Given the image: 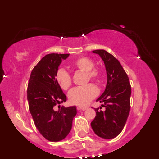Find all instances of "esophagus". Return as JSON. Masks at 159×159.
<instances>
[{"label": "esophagus", "mask_w": 159, "mask_h": 159, "mask_svg": "<svg viewBox=\"0 0 159 159\" xmlns=\"http://www.w3.org/2000/svg\"><path fill=\"white\" fill-rule=\"evenodd\" d=\"M77 109H78V110L85 111V110H87V107H81V106H78V107H77Z\"/></svg>", "instance_id": "1"}]
</instances>
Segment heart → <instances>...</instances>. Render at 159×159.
I'll list each match as a JSON object with an SVG mask.
<instances>
[{"mask_svg":"<svg viewBox=\"0 0 159 159\" xmlns=\"http://www.w3.org/2000/svg\"><path fill=\"white\" fill-rule=\"evenodd\" d=\"M94 62L87 57H81L76 59L72 63V66L75 69L86 72V80H90L96 83H101L102 72L97 68H93ZM57 83L63 90H66L72 85V78L68 72L63 69H59L55 75ZM98 90L93 84H87L84 87H75L69 93L68 97L70 103L75 105L84 106L88 105L97 96Z\"/></svg>","mask_w":159,"mask_h":159,"instance_id":"b5f03b06","label":"heart"}]
</instances>
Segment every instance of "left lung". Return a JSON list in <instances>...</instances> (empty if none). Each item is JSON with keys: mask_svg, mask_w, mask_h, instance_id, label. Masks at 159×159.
Listing matches in <instances>:
<instances>
[{"mask_svg": "<svg viewBox=\"0 0 159 159\" xmlns=\"http://www.w3.org/2000/svg\"><path fill=\"white\" fill-rule=\"evenodd\" d=\"M101 57L107 72V85L96 102L103 103L105 111L95 108L96 115L91 127L96 135L112 139L123 131L130 111L131 85L129 77L117 59L106 51H93ZM102 107H100V109Z\"/></svg>", "mask_w": 159, "mask_h": 159, "instance_id": "left-lung-1", "label": "left lung"}]
</instances>
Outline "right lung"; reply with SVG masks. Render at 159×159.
<instances>
[{
	"instance_id": "obj_1",
	"label": "right lung",
	"mask_w": 159,
	"mask_h": 159,
	"mask_svg": "<svg viewBox=\"0 0 159 159\" xmlns=\"http://www.w3.org/2000/svg\"><path fill=\"white\" fill-rule=\"evenodd\" d=\"M69 55L54 53L43 57L32 70L27 85L29 111L36 129L49 141L64 139L70 132L77 114L75 106H62L55 110L57 105L66 101L55 75L62 61Z\"/></svg>"
}]
</instances>
